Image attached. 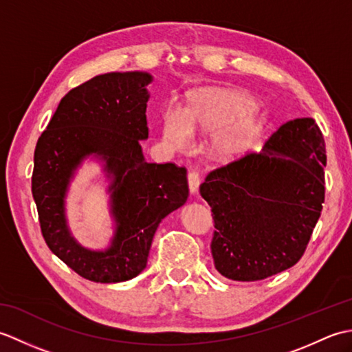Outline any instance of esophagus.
Wrapping results in <instances>:
<instances>
[{"label":"esophagus","mask_w":352,"mask_h":352,"mask_svg":"<svg viewBox=\"0 0 352 352\" xmlns=\"http://www.w3.org/2000/svg\"><path fill=\"white\" fill-rule=\"evenodd\" d=\"M188 180H189L190 193H197L198 189H199V184H201V178H199L198 172H189Z\"/></svg>","instance_id":"1"}]
</instances>
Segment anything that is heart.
Returning a JSON list of instances; mask_svg holds the SVG:
<instances>
[{
    "label": "heart",
    "instance_id": "1",
    "mask_svg": "<svg viewBox=\"0 0 352 352\" xmlns=\"http://www.w3.org/2000/svg\"><path fill=\"white\" fill-rule=\"evenodd\" d=\"M256 125L252 101L233 89L203 87L190 94L189 107L172 102L162 113V140L170 149H188L195 131H214L212 149L230 157L242 148Z\"/></svg>",
    "mask_w": 352,
    "mask_h": 352
}]
</instances>
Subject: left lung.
Wrapping results in <instances>:
<instances>
[{
    "mask_svg": "<svg viewBox=\"0 0 352 352\" xmlns=\"http://www.w3.org/2000/svg\"><path fill=\"white\" fill-rule=\"evenodd\" d=\"M325 166L318 124L298 118L260 153L207 175L199 193L213 212L212 256L221 275L257 281L298 263L322 212Z\"/></svg>",
    "mask_w": 352,
    "mask_h": 352,
    "instance_id": "obj_1",
    "label": "left lung"
}]
</instances>
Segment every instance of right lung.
Masks as SVG:
<instances>
[{
    "label": "right lung",
    "mask_w": 352,
    "mask_h": 352,
    "mask_svg": "<svg viewBox=\"0 0 352 352\" xmlns=\"http://www.w3.org/2000/svg\"><path fill=\"white\" fill-rule=\"evenodd\" d=\"M148 72H109L66 94L37 140L32 192L41 230L52 254L95 283H121L146 267L159 223L189 197L186 169L148 163ZM95 158L109 183L114 236L104 250H91L72 236L65 197L82 162Z\"/></svg>",
    "instance_id": "obj_1"
}]
</instances>
